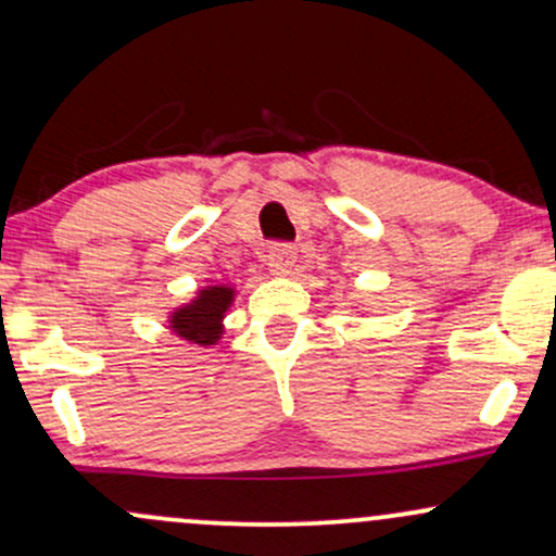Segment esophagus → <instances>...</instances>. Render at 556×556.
Wrapping results in <instances>:
<instances>
[{
  "mask_svg": "<svg viewBox=\"0 0 556 556\" xmlns=\"http://www.w3.org/2000/svg\"><path fill=\"white\" fill-rule=\"evenodd\" d=\"M295 258H298V251L292 245H287V242H279V245H274L269 251V271L274 277H285V274L292 271V266H295Z\"/></svg>",
  "mask_w": 556,
  "mask_h": 556,
  "instance_id": "esophagus-1",
  "label": "esophagus"
}]
</instances>
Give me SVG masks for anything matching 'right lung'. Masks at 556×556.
<instances>
[{
    "label": "right lung",
    "mask_w": 556,
    "mask_h": 556,
    "mask_svg": "<svg viewBox=\"0 0 556 556\" xmlns=\"http://www.w3.org/2000/svg\"><path fill=\"white\" fill-rule=\"evenodd\" d=\"M235 287L229 285H212L203 287L195 292V298L190 303L180 305L169 314V329L185 342L201 344H216L222 340V331H225V316L229 305L235 303Z\"/></svg>",
    "instance_id": "obj_1"
}]
</instances>
